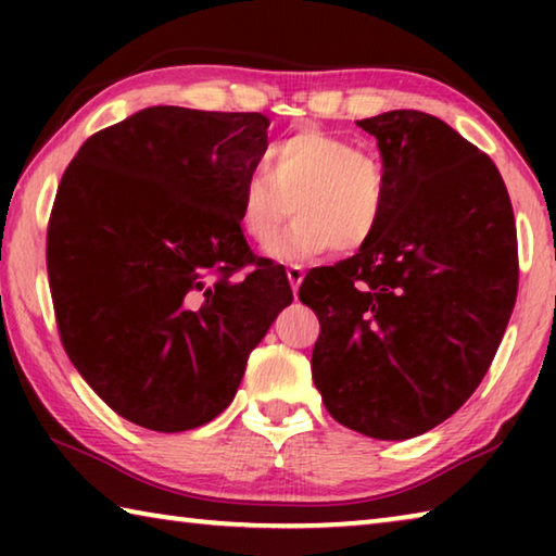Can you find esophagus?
I'll use <instances>...</instances> for the list:
<instances>
[{
    "label": "esophagus",
    "mask_w": 556,
    "mask_h": 556,
    "mask_svg": "<svg viewBox=\"0 0 556 556\" xmlns=\"http://www.w3.org/2000/svg\"><path fill=\"white\" fill-rule=\"evenodd\" d=\"M304 267L301 265H289L287 267V279H289V285H291V289L294 291H299V287H301V281H304Z\"/></svg>",
    "instance_id": "34e87169"
}]
</instances>
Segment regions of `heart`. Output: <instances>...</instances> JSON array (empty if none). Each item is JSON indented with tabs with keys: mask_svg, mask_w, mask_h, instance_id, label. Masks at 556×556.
Returning <instances> with one entry per match:
<instances>
[{
	"mask_svg": "<svg viewBox=\"0 0 556 556\" xmlns=\"http://www.w3.org/2000/svg\"><path fill=\"white\" fill-rule=\"evenodd\" d=\"M388 199L378 159L333 131L301 127L267 149V174L244 181L240 228L252 242L267 244L294 211L296 218L267 255L277 262L314 260L333 248L357 250L370 242Z\"/></svg>",
	"mask_w": 556,
	"mask_h": 556,
	"instance_id": "heart-1",
	"label": "heart"
}]
</instances>
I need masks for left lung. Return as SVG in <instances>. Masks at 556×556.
Masks as SVG:
<instances>
[{
  "label": "left lung",
  "mask_w": 556,
  "mask_h": 556,
  "mask_svg": "<svg viewBox=\"0 0 556 556\" xmlns=\"http://www.w3.org/2000/svg\"><path fill=\"white\" fill-rule=\"evenodd\" d=\"M378 139L388 211L378 235L299 289L331 417L402 441L448 419L481 384L517 296L510 195L491 156L419 110L357 122Z\"/></svg>",
  "instance_id": "8db88e82"
}]
</instances>
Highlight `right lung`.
Segmentation results:
<instances>
[{"instance_id": "add662e5", "label": "right lung", "mask_w": 556, "mask_h": 556, "mask_svg": "<svg viewBox=\"0 0 556 556\" xmlns=\"http://www.w3.org/2000/svg\"><path fill=\"white\" fill-rule=\"evenodd\" d=\"M267 127L260 112L147 108L65 168L46 238L55 321L75 370L131 425H208L294 299L240 228Z\"/></svg>"}]
</instances>
